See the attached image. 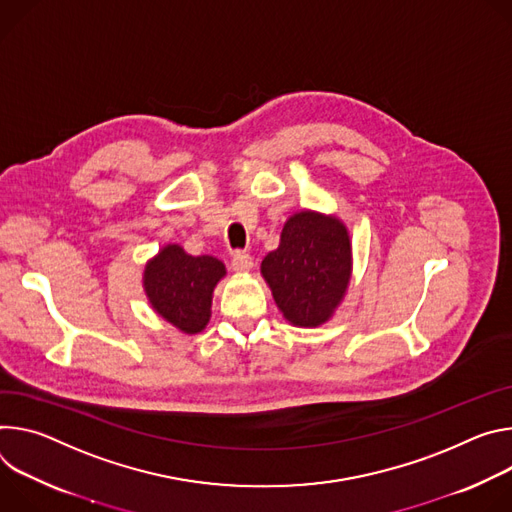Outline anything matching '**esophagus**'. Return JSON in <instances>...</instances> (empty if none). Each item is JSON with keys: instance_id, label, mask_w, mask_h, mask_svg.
I'll list each match as a JSON object with an SVG mask.
<instances>
[{"instance_id": "obj_1", "label": "esophagus", "mask_w": 512, "mask_h": 512, "mask_svg": "<svg viewBox=\"0 0 512 512\" xmlns=\"http://www.w3.org/2000/svg\"><path fill=\"white\" fill-rule=\"evenodd\" d=\"M254 266V258L246 252H236L234 258H232V268L236 272H250Z\"/></svg>"}]
</instances>
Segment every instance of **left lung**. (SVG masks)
I'll return each instance as SVG.
<instances>
[{"label": "left lung", "instance_id": "left-lung-1", "mask_svg": "<svg viewBox=\"0 0 512 512\" xmlns=\"http://www.w3.org/2000/svg\"><path fill=\"white\" fill-rule=\"evenodd\" d=\"M352 266L346 223L301 209L282 225L278 248L264 256L260 272L282 317L295 327H319L346 299Z\"/></svg>", "mask_w": 512, "mask_h": 512}]
</instances>
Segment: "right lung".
<instances>
[{
  "mask_svg": "<svg viewBox=\"0 0 512 512\" xmlns=\"http://www.w3.org/2000/svg\"><path fill=\"white\" fill-rule=\"evenodd\" d=\"M225 274V264L215 256H191L179 244H166L146 262L142 287L158 317L195 335L209 323L213 291Z\"/></svg>",
  "mask_w": 512,
  "mask_h": 512,
  "instance_id": "obj_1",
  "label": "right lung"
}]
</instances>
